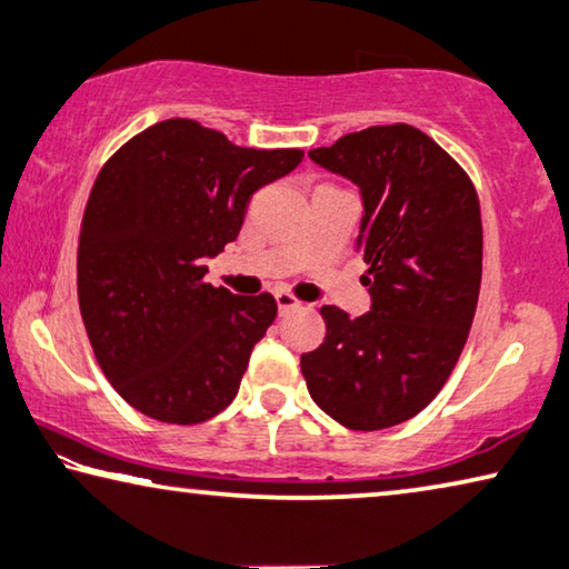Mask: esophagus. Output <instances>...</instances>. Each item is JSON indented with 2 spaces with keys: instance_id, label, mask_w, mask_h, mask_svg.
<instances>
[{
  "instance_id": "obj_1",
  "label": "esophagus",
  "mask_w": 569,
  "mask_h": 569,
  "mask_svg": "<svg viewBox=\"0 0 569 569\" xmlns=\"http://www.w3.org/2000/svg\"><path fill=\"white\" fill-rule=\"evenodd\" d=\"M276 303H278V311H281V313L301 306V301H298V298L293 293H288V291H276Z\"/></svg>"
}]
</instances>
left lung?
I'll use <instances>...</instances> for the list:
<instances>
[{
  "instance_id": "obj_1",
  "label": "left lung",
  "mask_w": 569,
  "mask_h": 569,
  "mask_svg": "<svg viewBox=\"0 0 569 569\" xmlns=\"http://www.w3.org/2000/svg\"><path fill=\"white\" fill-rule=\"evenodd\" d=\"M308 158L361 188L371 311L349 319L321 308L326 339L301 356L306 387L346 429L397 427L445 387L475 321L477 190L447 150L403 122L349 132Z\"/></svg>"
}]
</instances>
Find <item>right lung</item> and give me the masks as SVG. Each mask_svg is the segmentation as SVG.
Listing matches in <instances>:
<instances>
[{
  "label": "right lung",
  "mask_w": 569,
  "mask_h": 569,
  "mask_svg": "<svg viewBox=\"0 0 569 569\" xmlns=\"http://www.w3.org/2000/svg\"><path fill=\"white\" fill-rule=\"evenodd\" d=\"M301 160L172 118L104 162L82 216L77 298L94 359L132 409L190 427L236 399L278 306L213 288L203 263L238 238L250 196Z\"/></svg>",
  "instance_id": "obj_1"
}]
</instances>
